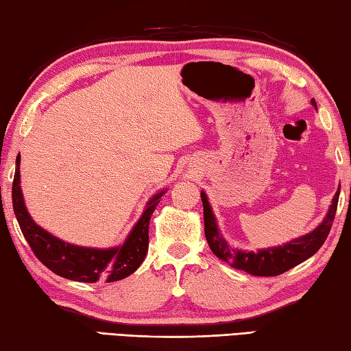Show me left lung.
<instances>
[{
  "instance_id": "left-lung-1",
  "label": "left lung",
  "mask_w": 351,
  "mask_h": 351,
  "mask_svg": "<svg viewBox=\"0 0 351 351\" xmlns=\"http://www.w3.org/2000/svg\"><path fill=\"white\" fill-rule=\"evenodd\" d=\"M311 103L313 105V108L317 109V101H315V99H312ZM339 191H341V185L332 199V204L330 207H328L326 217L322 219V222L313 231L280 246L257 250L256 252L236 250L232 248L231 245H228L225 237L221 234V230H219L217 221L208 202L207 193H205V191H201V199L204 205L205 237H207L210 250L215 252L216 257L223 260V262H226L230 266L236 267V269L248 272L251 276H257V277L280 276V274L289 271L297 265L303 263L304 260L311 258L313 254L321 248L322 243L326 242L328 232H330V228H332L336 208H338Z\"/></svg>"
}]
</instances>
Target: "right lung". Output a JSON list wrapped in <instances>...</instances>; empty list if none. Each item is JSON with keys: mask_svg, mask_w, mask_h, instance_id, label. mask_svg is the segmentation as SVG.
Returning <instances> with one entry per match:
<instances>
[{"mask_svg": "<svg viewBox=\"0 0 351 351\" xmlns=\"http://www.w3.org/2000/svg\"><path fill=\"white\" fill-rule=\"evenodd\" d=\"M21 156H16V170L13 178L12 202L13 211L18 219L19 228L29 242L34 256L56 276H60L80 283H95V281H119L129 277L138 269L149 248V222L160 204L166 189L158 191L149 199L143 215L130 230L125 242L111 248H88L68 243L65 240L53 236L33 221L24 204L21 190L19 175Z\"/></svg>", "mask_w": 351, "mask_h": 351, "instance_id": "add662e5", "label": "right lung"}]
</instances>
